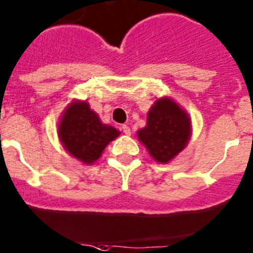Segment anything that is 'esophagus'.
I'll return each instance as SVG.
<instances>
[{
  "label": "esophagus",
  "instance_id": "1",
  "mask_svg": "<svg viewBox=\"0 0 253 253\" xmlns=\"http://www.w3.org/2000/svg\"><path fill=\"white\" fill-rule=\"evenodd\" d=\"M121 128H122V131H124L125 134H127V136H128V134H131V128H129L127 125H122Z\"/></svg>",
  "mask_w": 253,
  "mask_h": 253
}]
</instances>
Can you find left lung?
I'll return each mask as SVG.
<instances>
[{"label":"left lung","instance_id":"1","mask_svg":"<svg viewBox=\"0 0 253 253\" xmlns=\"http://www.w3.org/2000/svg\"><path fill=\"white\" fill-rule=\"evenodd\" d=\"M137 137L153 160L167 164L190 141V116L169 97L159 98L148 111L147 125L138 129Z\"/></svg>","mask_w":253,"mask_h":253}]
</instances>
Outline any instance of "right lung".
I'll return each mask as SVG.
<instances>
[{
    "instance_id": "right-lung-1",
    "label": "right lung",
    "mask_w": 253,
    "mask_h": 253,
    "mask_svg": "<svg viewBox=\"0 0 253 253\" xmlns=\"http://www.w3.org/2000/svg\"><path fill=\"white\" fill-rule=\"evenodd\" d=\"M57 132L65 150L86 165L97 161L106 146L120 134L119 129L102 124L86 101H73L67 106Z\"/></svg>"
}]
</instances>
